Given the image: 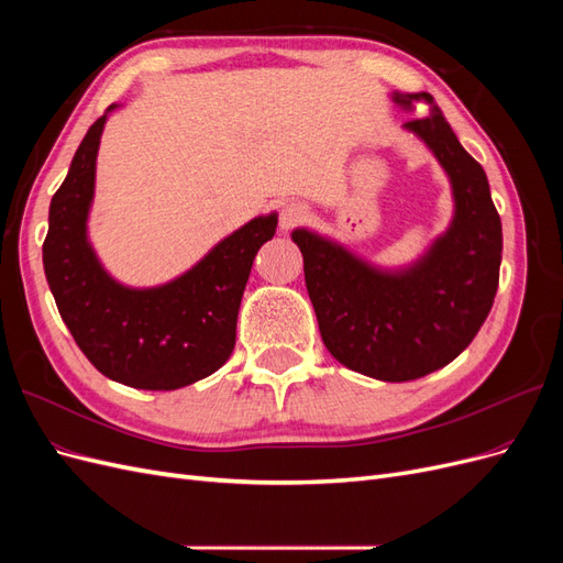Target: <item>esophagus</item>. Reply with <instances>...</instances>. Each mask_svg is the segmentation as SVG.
<instances>
[{"mask_svg": "<svg viewBox=\"0 0 563 563\" xmlns=\"http://www.w3.org/2000/svg\"><path fill=\"white\" fill-rule=\"evenodd\" d=\"M308 216H310V209L305 207V203H300V201H288V203H284L282 211H279V228H282L284 232L294 230L296 225L305 223V220H308Z\"/></svg>", "mask_w": 563, "mask_h": 563, "instance_id": "obj_1", "label": "esophagus"}]
</instances>
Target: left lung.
<instances>
[{
    "mask_svg": "<svg viewBox=\"0 0 563 563\" xmlns=\"http://www.w3.org/2000/svg\"><path fill=\"white\" fill-rule=\"evenodd\" d=\"M397 106L428 103L404 126L428 145L451 178V228L422 258L378 269L310 230L291 236L321 340L335 360L385 383H406L451 364L486 321L498 291L503 225L482 164L460 145L430 93H395Z\"/></svg>",
    "mask_w": 563,
    "mask_h": 563,
    "instance_id": "8db88e82",
    "label": "left lung"
}]
</instances>
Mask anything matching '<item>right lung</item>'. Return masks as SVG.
I'll return each mask as SVG.
<instances>
[{
    "instance_id": "add662e5",
    "label": "right lung",
    "mask_w": 563,
    "mask_h": 563,
    "mask_svg": "<svg viewBox=\"0 0 563 563\" xmlns=\"http://www.w3.org/2000/svg\"><path fill=\"white\" fill-rule=\"evenodd\" d=\"M108 112L84 135L51 199L42 246L46 282L75 343L103 376L135 389H178L230 360L251 265L275 236L277 213L253 218L164 286L129 288L114 282L87 236Z\"/></svg>"
}]
</instances>
